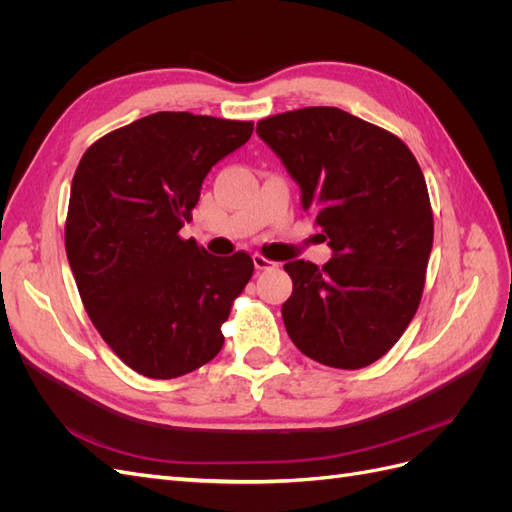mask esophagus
<instances>
[{
    "label": "esophagus",
    "instance_id": "obj_1",
    "mask_svg": "<svg viewBox=\"0 0 512 512\" xmlns=\"http://www.w3.org/2000/svg\"><path fill=\"white\" fill-rule=\"evenodd\" d=\"M254 267L258 271H271V269H275V262L265 256H260V254H254Z\"/></svg>",
    "mask_w": 512,
    "mask_h": 512
}]
</instances>
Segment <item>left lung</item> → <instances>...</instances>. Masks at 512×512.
<instances>
[{
    "mask_svg": "<svg viewBox=\"0 0 512 512\" xmlns=\"http://www.w3.org/2000/svg\"><path fill=\"white\" fill-rule=\"evenodd\" d=\"M258 136L299 183L333 258L286 262V331L305 356L361 369L414 318L433 245L427 183L404 141L335 106L258 121Z\"/></svg>",
    "mask_w": 512,
    "mask_h": 512,
    "instance_id": "left-lung-1",
    "label": "left lung"
}]
</instances>
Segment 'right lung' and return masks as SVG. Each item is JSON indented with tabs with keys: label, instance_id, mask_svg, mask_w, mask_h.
<instances>
[{
	"label": "right lung",
	"instance_id": "right-lung-1",
	"mask_svg": "<svg viewBox=\"0 0 512 512\" xmlns=\"http://www.w3.org/2000/svg\"><path fill=\"white\" fill-rule=\"evenodd\" d=\"M252 121L153 113L102 136L76 168L66 254L87 314L138 374L179 378L224 346L222 324L254 273L179 230L209 170L250 141Z\"/></svg>",
	"mask_w": 512,
	"mask_h": 512
}]
</instances>
